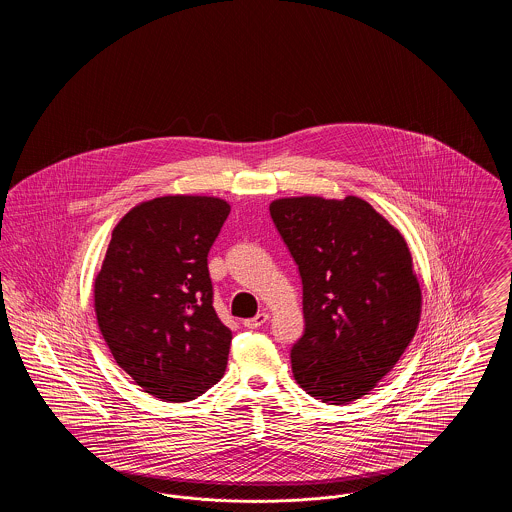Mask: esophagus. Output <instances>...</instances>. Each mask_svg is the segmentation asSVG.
I'll return each instance as SVG.
<instances>
[{
  "mask_svg": "<svg viewBox=\"0 0 512 512\" xmlns=\"http://www.w3.org/2000/svg\"><path fill=\"white\" fill-rule=\"evenodd\" d=\"M268 320V313H259L257 317L247 318L244 320L245 328H251V330H255V328H259V326H263L265 322Z\"/></svg>",
  "mask_w": 512,
  "mask_h": 512,
  "instance_id": "34e87169",
  "label": "esophagus"
}]
</instances>
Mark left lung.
I'll use <instances>...</instances> for the list:
<instances>
[{
	"instance_id": "8db88e82",
	"label": "left lung",
	"mask_w": 512,
	"mask_h": 512,
	"mask_svg": "<svg viewBox=\"0 0 512 512\" xmlns=\"http://www.w3.org/2000/svg\"><path fill=\"white\" fill-rule=\"evenodd\" d=\"M270 217L303 282L295 382L324 403L361 399L413 341L422 290L403 234L355 195L280 197Z\"/></svg>"
}]
</instances>
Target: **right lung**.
<instances>
[{
	"label": "right lung",
	"instance_id": "add662e5",
	"mask_svg": "<svg viewBox=\"0 0 512 512\" xmlns=\"http://www.w3.org/2000/svg\"><path fill=\"white\" fill-rule=\"evenodd\" d=\"M228 213L215 195L142 201L113 228L94 280L111 355L161 401H192L226 370L232 332L213 307L207 255Z\"/></svg>",
	"mask_w": 512,
	"mask_h": 512
}]
</instances>
